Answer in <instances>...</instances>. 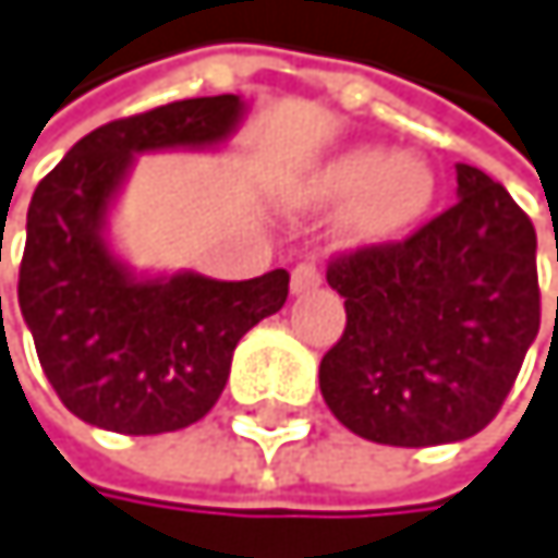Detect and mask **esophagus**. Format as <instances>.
Here are the masks:
<instances>
[{
	"label": "esophagus",
	"mask_w": 558,
	"mask_h": 558,
	"mask_svg": "<svg viewBox=\"0 0 558 558\" xmlns=\"http://www.w3.org/2000/svg\"><path fill=\"white\" fill-rule=\"evenodd\" d=\"M317 288H320V270H317V264L304 260V264H298L291 270V294H311Z\"/></svg>",
	"instance_id": "obj_1"
}]
</instances>
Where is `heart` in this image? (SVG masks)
<instances>
[{
	"label": "heart",
	"instance_id": "1",
	"mask_svg": "<svg viewBox=\"0 0 558 558\" xmlns=\"http://www.w3.org/2000/svg\"><path fill=\"white\" fill-rule=\"evenodd\" d=\"M436 191L440 181L426 155L350 145L324 158L294 197L314 211L343 205L337 231L347 247H390L423 225Z\"/></svg>",
	"mask_w": 558,
	"mask_h": 558
}]
</instances>
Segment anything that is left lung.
<instances>
[{"instance_id":"left-lung-1","label":"left lung","mask_w":558,"mask_h":558,"mask_svg":"<svg viewBox=\"0 0 558 558\" xmlns=\"http://www.w3.org/2000/svg\"><path fill=\"white\" fill-rule=\"evenodd\" d=\"M457 197L403 244L327 267L347 327L320 361V393L364 440L440 447L480 433L539 333L533 221L473 165H457Z\"/></svg>"}]
</instances>
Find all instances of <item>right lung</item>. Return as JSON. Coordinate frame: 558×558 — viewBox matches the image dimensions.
I'll use <instances>...</instances> for the list:
<instances>
[{"label":"right lung","mask_w":558,"mask_h":558,"mask_svg":"<svg viewBox=\"0 0 558 558\" xmlns=\"http://www.w3.org/2000/svg\"><path fill=\"white\" fill-rule=\"evenodd\" d=\"M244 111L241 95H208L118 118L38 181L19 307L38 364L78 420L129 436L197 423L228 384L238 340L284 307V267L251 281L148 274L111 244V211L135 158L225 148Z\"/></svg>","instance_id":"obj_1"}]
</instances>
